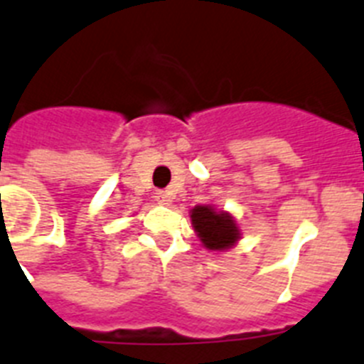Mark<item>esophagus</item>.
I'll return each instance as SVG.
<instances>
[{
  "label": "esophagus",
  "mask_w": 364,
  "mask_h": 364,
  "mask_svg": "<svg viewBox=\"0 0 364 364\" xmlns=\"http://www.w3.org/2000/svg\"><path fill=\"white\" fill-rule=\"evenodd\" d=\"M155 200H157L161 205H170V203H172V196H170L166 191H159L157 196H155Z\"/></svg>",
  "instance_id": "1"
}]
</instances>
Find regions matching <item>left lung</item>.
<instances>
[{"label":"left lung","mask_w":364,"mask_h":364,"mask_svg":"<svg viewBox=\"0 0 364 364\" xmlns=\"http://www.w3.org/2000/svg\"><path fill=\"white\" fill-rule=\"evenodd\" d=\"M191 222L201 246L209 252H228L242 239L237 218L228 210L216 209L213 203L191 209Z\"/></svg>","instance_id":"left-lung-1"}]
</instances>
